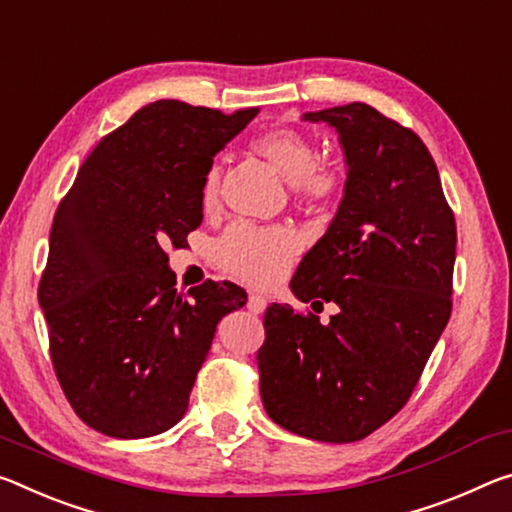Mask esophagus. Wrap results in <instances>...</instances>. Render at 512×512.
<instances>
[{
  "label": "esophagus",
  "mask_w": 512,
  "mask_h": 512,
  "mask_svg": "<svg viewBox=\"0 0 512 512\" xmlns=\"http://www.w3.org/2000/svg\"><path fill=\"white\" fill-rule=\"evenodd\" d=\"M248 310L253 314H262L266 310V298L259 294H250L248 296Z\"/></svg>",
  "instance_id": "obj_1"
}]
</instances>
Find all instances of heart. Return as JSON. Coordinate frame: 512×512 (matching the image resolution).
<instances>
[{
  "label": "heart",
  "instance_id": "1",
  "mask_svg": "<svg viewBox=\"0 0 512 512\" xmlns=\"http://www.w3.org/2000/svg\"><path fill=\"white\" fill-rule=\"evenodd\" d=\"M259 157L294 186L305 200H323L342 184L335 168L316 166V148L305 134L296 129H269L250 143ZM221 196V166L207 168L200 184V202L205 212H212ZM296 237L282 227H259L253 223H234L218 241V259L227 271L253 285H273L289 269L296 255Z\"/></svg>",
  "mask_w": 512,
  "mask_h": 512
}]
</instances>
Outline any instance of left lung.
I'll return each mask as SVG.
<instances>
[{
  "mask_svg": "<svg viewBox=\"0 0 512 512\" xmlns=\"http://www.w3.org/2000/svg\"><path fill=\"white\" fill-rule=\"evenodd\" d=\"M300 118L335 129L346 182L289 287L303 303L339 312L321 326L289 305L266 310L259 394L278 426L346 444L403 408L449 323L456 221L412 129L364 102Z\"/></svg>",
  "mask_w": 512,
  "mask_h": 512,
  "instance_id": "1",
  "label": "left lung"
}]
</instances>
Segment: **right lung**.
I'll list each match as a JSON object with an SVG mask.
<instances>
[{"mask_svg":"<svg viewBox=\"0 0 512 512\" xmlns=\"http://www.w3.org/2000/svg\"><path fill=\"white\" fill-rule=\"evenodd\" d=\"M255 116L145 104L95 145L56 209L38 303L56 378L95 431L141 440L173 428L218 321L246 305L234 282L177 291L166 250L202 223V177Z\"/></svg>","mask_w":512,"mask_h":512,"instance_id":"1","label":"right lung"}]
</instances>
